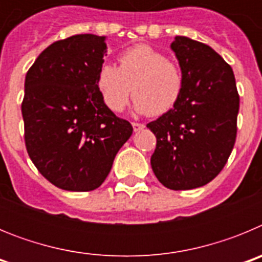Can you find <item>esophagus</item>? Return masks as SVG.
<instances>
[{
	"label": "esophagus",
	"mask_w": 262,
	"mask_h": 262,
	"mask_svg": "<svg viewBox=\"0 0 262 262\" xmlns=\"http://www.w3.org/2000/svg\"><path fill=\"white\" fill-rule=\"evenodd\" d=\"M133 127H134V131H135V133H138V131H140V129L144 128V124H142V123H136V122H134V123H133Z\"/></svg>",
	"instance_id": "obj_1"
}]
</instances>
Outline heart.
Wrapping results in <instances>:
<instances>
[{"label": "heart", "instance_id": "obj_1", "mask_svg": "<svg viewBox=\"0 0 262 262\" xmlns=\"http://www.w3.org/2000/svg\"><path fill=\"white\" fill-rule=\"evenodd\" d=\"M97 88L111 111L126 107L134 93V108L139 114L161 115L172 110L184 92V76L163 52L138 45L119 56V67L103 64L97 76Z\"/></svg>", "mask_w": 262, "mask_h": 262}]
</instances>
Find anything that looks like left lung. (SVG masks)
<instances>
[{
  "label": "left lung",
  "mask_w": 262,
  "mask_h": 262,
  "mask_svg": "<svg viewBox=\"0 0 262 262\" xmlns=\"http://www.w3.org/2000/svg\"><path fill=\"white\" fill-rule=\"evenodd\" d=\"M170 48L184 92L172 110L147 124L157 139L151 166L165 187L190 190L209 184L226 165L240 99L232 68L210 46L176 36Z\"/></svg>",
  "instance_id": "1"
}]
</instances>
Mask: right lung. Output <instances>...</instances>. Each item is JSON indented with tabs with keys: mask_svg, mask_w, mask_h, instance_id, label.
Segmentation results:
<instances>
[{
	"mask_svg": "<svg viewBox=\"0 0 262 262\" xmlns=\"http://www.w3.org/2000/svg\"><path fill=\"white\" fill-rule=\"evenodd\" d=\"M106 52V36L73 35L48 46L26 75L27 152L41 176L62 190L101 186L133 135L129 122L105 105L97 88Z\"/></svg>",
	"mask_w": 262,
	"mask_h": 262,
	"instance_id": "1",
	"label": "right lung"
}]
</instances>
